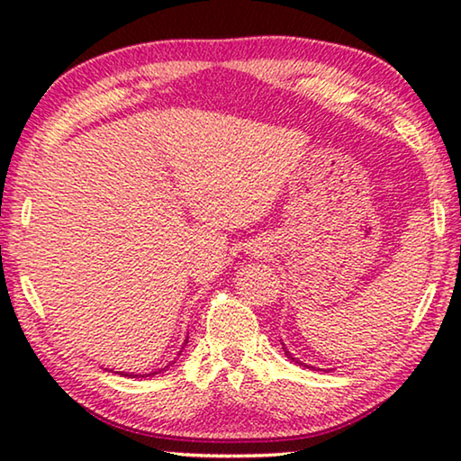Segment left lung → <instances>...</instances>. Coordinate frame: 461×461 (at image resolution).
I'll return each instance as SVG.
<instances>
[{"instance_id":"obj_1","label":"left lung","mask_w":461,"mask_h":461,"mask_svg":"<svg viewBox=\"0 0 461 461\" xmlns=\"http://www.w3.org/2000/svg\"><path fill=\"white\" fill-rule=\"evenodd\" d=\"M283 349H285V356L288 357V360H291V362H294V364H299V366H303V368H311V370H315L313 368V366H309V364H305V362H301L299 360V357H294L291 352H288V349L285 348V343H283ZM317 370H323V368H317Z\"/></svg>"}]
</instances>
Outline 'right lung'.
Here are the masks:
<instances>
[{
	"label": "right lung",
	"instance_id": "right-lung-1",
	"mask_svg": "<svg viewBox=\"0 0 461 461\" xmlns=\"http://www.w3.org/2000/svg\"><path fill=\"white\" fill-rule=\"evenodd\" d=\"M186 343H189V335H186L185 341H183V346H181V352H178V354H176V357H175V360H173V362H168V364L165 366V368H158V370H154V372H148V374H134V372H120V374H122V376H130V378H146V376H156V374H162V372H167V370L170 368V366H173V364L178 360V356L183 354V349H185Z\"/></svg>",
	"mask_w": 461,
	"mask_h": 461
}]
</instances>
